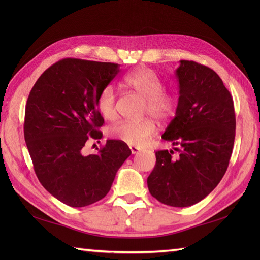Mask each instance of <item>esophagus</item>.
I'll return each mask as SVG.
<instances>
[{
    "instance_id": "1",
    "label": "esophagus",
    "mask_w": 260,
    "mask_h": 260,
    "mask_svg": "<svg viewBox=\"0 0 260 260\" xmlns=\"http://www.w3.org/2000/svg\"><path fill=\"white\" fill-rule=\"evenodd\" d=\"M129 148H131V152H132V154H137L139 153L140 151H141V148L140 147H137V146H129Z\"/></svg>"
}]
</instances>
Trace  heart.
Wrapping results in <instances>:
<instances>
[{"mask_svg": "<svg viewBox=\"0 0 260 260\" xmlns=\"http://www.w3.org/2000/svg\"><path fill=\"white\" fill-rule=\"evenodd\" d=\"M120 86L139 93L145 99V110L159 120L169 119L178 107L176 98L164 91V84L159 76L148 68H141L127 74ZM96 108L105 119H113L115 110V91L112 86H106L96 98ZM155 124L151 119L140 121L120 120L108 129V134L133 146H142L155 133Z\"/></svg>", "mask_w": 260, "mask_h": 260, "instance_id": "b5f03b06", "label": "heart"}]
</instances>
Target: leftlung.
I'll use <instances>...</instances> for the list:
<instances>
[{
    "label": "left lung",
    "instance_id": "1",
    "mask_svg": "<svg viewBox=\"0 0 260 260\" xmlns=\"http://www.w3.org/2000/svg\"><path fill=\"white\" fill-rule=\"evenodd\" d=\"M179 102L162 139L173 150L157 151L147 178L151 194L171 207L200 202L219 184L236 135L234 101L221 78L206 66L181 60L175 70Z\"/></svg>",
    "mask_w": 260,
    "mask_h": 260
}]
</instances>
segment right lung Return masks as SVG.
Here are the masks:
<instances>
[{
	"mask_svg": "<svg viewBox=\"0 0 260 260\" xmlns=\"http://www.w3.org/2000/svg\"><path fill=\"white\" fill-rule=\"evenodd\" d=\"M118 73L117 63L62 59L39 77L27 98L24 139L36 174L73 208L102 200L132 153L124 142L108 140L97 154H82L90 137L102 139L96 98Z\"/></svg>",
	"mask_w": 260,
	"mask_h": 260,
	"instance_id": "add662e5",
	"label": "right lung"
}]
</instances>
